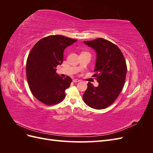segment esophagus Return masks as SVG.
I'll use <instances>...</instances> for the list:
<instances>
[{"label":"esophagus","instance_id":"esophagus-1","mask_svg":"<svg viewBox=\"0 0 153 153\" xmlns=\"http://www.w3.org/2000/svg\"><path fill=\"white\" fill-rule=\"evenodd\" d=\"M80 80H78V79H74V80H73V82H75V83H76V82H80Z\"/></svg>","mask_w":153,"mask_h":153}]
</instances>
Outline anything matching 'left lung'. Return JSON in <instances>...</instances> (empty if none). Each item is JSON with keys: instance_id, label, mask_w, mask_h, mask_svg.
<instances>
[{"instance_id": "1", "label": "left lung", "mask_w": 153, "mask_h": 153, "mask_svg": "<svg viewBox=\"0 0 153 153\" xmlns=\"http://www.w3.org/2000/svg\"><path fill=\"white\" fill-rule=\"evenodd\" d=\"M96 52L94 75L99 83L91 82L83 95L87 105L94 109H104L117 99L124 87L127 66L123 54L117 45L103 38L84 41Z\"/></svg>"}]
</instances>
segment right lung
Instances as JSON below:
<instances>
[{"mask_svg":"<svg viewBox=\"0 0 153 153\" xmlns=\"http://www.w3.org/2000/svg\"><path fill=\"white\" fill-rule=\"evenodd\" d=\"M76 41L61 35L49 36L31 50L26 64L27 79L32 94L41 103L55 105L65 98L72 80L69 76H60L56 68L62 63L65 48Z\"/></svg>","mask_w":153,"mask_h":153,"instance_id":"add662e5","label":"right lung"}]
</instances>
